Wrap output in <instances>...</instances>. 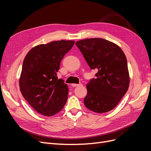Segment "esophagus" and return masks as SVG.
I'll list each match as a JSON object with an SVG mask.
<instances>
[{"mask_svg":"<svg viewBox=\"0 0 151 151\" xmlns=\"http://www.w3.org/2000/svg\"><path fill=\"white\" fill-rule=\"evenodd\" d=\"M72 86L73 87H78V86H83V84H72Z\"/></svg>","mask_w":151,"mask_h":151,"instance_id":"esophagus-1","label":"esophagus"}]
</instances>
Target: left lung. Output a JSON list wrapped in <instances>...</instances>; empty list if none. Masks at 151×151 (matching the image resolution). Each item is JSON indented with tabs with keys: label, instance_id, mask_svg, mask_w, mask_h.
Returning <instances> with one entry per match:
<instances>
[{
	"label": "left lung",
	"instance_id": "8db88e82",
	"mask_svg": "<svg viewBox=\"0 0 151 151\" xmlns=\"http://www.w3.org/2000/svg\"><path fill=\"white\" fill-rule=\"evenodd\" d=\"M90 67L98 72L87 84L84 99L87 108L103 113L120 102L129 86L125 55L117 45L102 38H89L76 43Z\"/></svg>",
	"mask_w": 151,
	"mask_h": 151
}]
</instances>
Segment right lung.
Listing matches in <instances>:
<instances>
[{"mask_svg":"<svg viewBox=\"0 0 151 151\" xmlns=\"http://www.w3.org/2000/svg\"><path fill=\"white\" fill-rule=\"evenodd\" d=\"M74 41H55L29 50L22 63L19 79L22 95L35 111L51 116L63 109L67 101L68 86L58 79L57 72Z\"/></svg>","mask_w":151,"mask_h":151,"instance_id":"add662e5","label":"right lung"}]
</instances>
